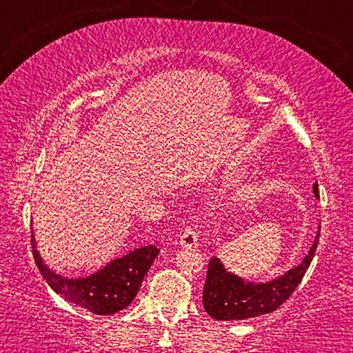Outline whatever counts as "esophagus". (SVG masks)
<instances>
[{
  "instance_id": "34e87169",
  "label": "esophagus",
  "mask_w": 353,
  "mask_h": 353,
  "mask_svg": "<svg viewBox=\"0 0 353 353\" xmlns=\"http://www.w3.org/2000/svg\"><path fill=\"white\" fill-rule=\"evenodd\" d=\"M198 240H199V235H198V230L194 229V227H185L183 234L181 236V244L185 248H194L198 246Z\"/></svg>"
}]
</instances>
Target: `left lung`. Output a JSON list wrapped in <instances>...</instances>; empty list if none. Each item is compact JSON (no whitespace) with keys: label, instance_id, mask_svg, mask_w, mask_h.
<instances>
[{"label":"left lung","instance_id":"1","mask_svg":"<svg viewBox=\"0 0 353 353\" xmlns=\"http://www.w3.org/2000/svg\"><path fill=\"white\" fill-rule=\"evenodd\" d=\"M313 190L318 196V183H314ZM319 234L321 230L301 265L268 283H244L240 277L227 272L218 259H212L208 263L204 292H202L205 312L216 321H240L272 313L302 282L318 248Z\"/></svg>","mask_w":353,"mask_h":353}]
</instances>
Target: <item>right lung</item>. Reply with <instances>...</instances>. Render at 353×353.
I'll return each instance as SVG.
<instances>
[{
	"label": "right lung",
	"mask_w": 353,
	"mask_h": 353,
	"mask_svg": "<svg viewBox=\"0 0 353 353\" xmlns=\"http://www.w3.org/2000/svg\"><path fill=\"white\" fill-rule=\"evenodd\" d=\"M32 255L39 271L59 296L93 314H113L126 308L134 301L146 272L159 255L157 246H145L113 260L104 270L87 279H67L48 268L35 246L31 230Z\"/></svg>",
	"instance_id": "add662e5"
}]
</instances>
